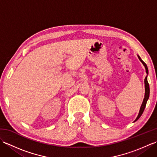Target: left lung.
Segmentation results:
<instances>
[{
  "mask_svg": "<svg viewBox=\"0 0 157 157\" xmlns=\"http://www.w3.org/2000/svg\"><path fill=\"white\" fill-rule=\"evenodd\" d=\"M138 58H139V59H140V61L143 63V65H144L145 69H146V73H147V75H148V70L147 65H146V63L142 61V60L141 59V58L139 56H138ZM144 84H145V96H144V101H143V102H142V106H141V107H140V110L139 114H138V117H137V118L136 119L135 121H137V120H138L140 117L141 115H142V113H143V112H144V109H145V107H146V102H147V101H148V98H149L150 88H149V84H148V80H147V75H146V77L145 78V79H144Z\"/></svg>",
  "mask_w": 157,
  "mask_h": 157,
  "instance_id": "left-lung-1",
  "label": "left lung"
}]
</instances>
